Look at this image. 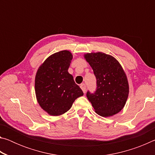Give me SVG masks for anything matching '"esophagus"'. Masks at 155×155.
<instances>
[{
    "mask_svg": "<svg viewBox=\"0 0 155 155\" xmlns=\"http://www.w3.org/2000/svg\"><path fill=\"white\" fill-rule=\"evenodd\" d=\"M80 87H81V90H83V93L85 94V91H86V85H85V84H84V83H82V84H81Z\"/></svg>",
    "mask_w": 155,
    "mask_h": 155,
    "instance_id": "34e87169",
    "label": "esophagus"
}]
</instances>
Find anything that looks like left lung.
<instances>
[{"label":"left lung","instance_id":"obj_1","mask_svg":"<svg viewBox=\"0 0 155 155\" xmlns=\"http://www.w3.org/2000/svg\"><path fill=\"white\" fill-rule=\"evenodd\" d=\"M96 78V90L87 91V98L97 114L109 117L117 114L124 107L129 87L127 76L114 57L103 52L85 54Z\"/></svg>","mask_w":155,"mask_h":155}]
</instances>
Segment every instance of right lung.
I'll list each match as a JSON object with an SVG mask.
<instances>
[{
	"label": "right lung",
	"instance_id": "1",
	"mask_svg": "<svg viewBox=\"0 0 155 155\" xmlns=\"http://www.w3.org/2000/svg\"><path fill=\"white\" fill-rule=\"evenodd\" d=\"M72 59L70 51L56 52L45 60L36 73L37 100L51 115L64 114L71 108L76 99L83 95L82 90L68 72Z\"/></svg>",
	"mask_w": 155,
	"mask_h": 155
}]
</instances>
